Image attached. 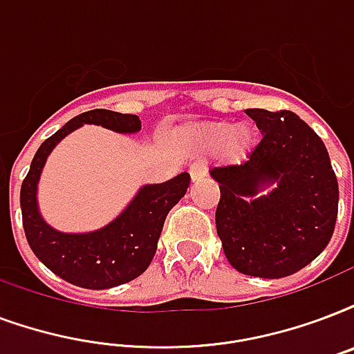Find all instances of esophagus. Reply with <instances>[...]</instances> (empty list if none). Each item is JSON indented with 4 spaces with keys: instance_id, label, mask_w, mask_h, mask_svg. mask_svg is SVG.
<instances>
[{
    "instance_id": "obj_1",
    "label": "esophagus",
    "mask_w": 354,
    "mask_h": 354,
    "mask_svg": "<svg viewBox=\"0 0 354 354\" xmlns=\"http://www.w3.org/2000/svg\"><path fill=\"white\" fill-rule=\"evenodd\" d=\"M189 176H191V182H198V180L206 176V167L202 163H193L189 167Z\"/></svg>"
}]
</instances>
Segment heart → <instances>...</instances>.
<instances>
[{"label": "heart", "mask_w": 354, "mask_h": 354, "mask_svg": "<svg viewBox=\"0 0 354 354\" xmlns=\"http://www.w3.org/2000/svg\"><path fill=\"white\" fill-rule=\"evenodd\" d=\"M256 139V129L252 124L241 122L232 126L230 122H209L196 131L195 141L202 150H225L230 158H241Z\"/></svg>", "instance_id": "b5f03b06"}]
</instances>
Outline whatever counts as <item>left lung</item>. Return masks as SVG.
<instances>
[{
  "label": "left lung",
  "instance_id": "8db88e82",
  "mask_svg": "<svg viewBox=\"0 0 354 354\" xmlns=\"http://www.w3.org/2000/svg\"><path fill=\"white\" fill-rule=\"evenodd\" d=\"M261 141L239 165L215 167L217 234L230 266L260 279L301 271L323 252L338 217V180L319 135L295 113L247 109ZM277 187L254 196L267 183Z\"/></svg>",
  "mask_w": 354,
  "mask_h": 354
}]
</instances>
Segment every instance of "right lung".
<instances>
[{"label": "right lung", "mask_w": 354, "mask_h": 354, "mask_svg": "<svg viewBox=\"0 0 354 354\" xmlns=\"http://www.w3.org/2000/svg\"><path fill=\"white\" fill-rule=\"evenodd\" d=\"M81 124H98L118 133H135L141 129V118L137 115L109 109H93L68 120L35 153L31 169L21 182V221L29 247L50 271L80 288L107 290L126 284L147 271L158 249L167 215L187 191L189 174L182 172L165 183L141 187L129 206L105 228L91 234L53 230L40 217L37 183L53 147Z\"/></svg>", "instance_id": "obj_1"}]
</instances>
